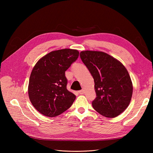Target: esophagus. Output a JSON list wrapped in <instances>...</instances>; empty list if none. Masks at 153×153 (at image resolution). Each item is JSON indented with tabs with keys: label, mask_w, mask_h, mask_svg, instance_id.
Instances as JSON below:
<instances>
[{
	"label": "esophagus",
	"mask_w": 153,
	"mask_h": 153,
	"mask_svg": "<svg viewBox=\"0 0 153 153\" xmlns=\"http://www.w3.org/2000/svg\"><path fill=\"white\" fill-rule=\"evenodd\" d=\"M78 92H79V94H84V90H80V91H78Z\"/></svg>",
	"instance_id": "obj_1"
}]
</instances>
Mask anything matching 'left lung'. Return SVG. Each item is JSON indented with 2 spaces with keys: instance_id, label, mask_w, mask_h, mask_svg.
Returning a JSON list of instances; mask_svg holds the SVG:
<instances>
[{
  "instance_id": "1",
  "label": "left lung",
  "mask_w": 153,
  "mask_h": 153,
  "mask_svg": "<svg viewBox=\"0 0 153 153\" xmlns=\"http://www.w3.org/2000/svg\"><path fill=\"white\" fill-rule=\"evenodd\" d=\"M82 62L94 78L96 98L94 109L106 117L113 118L128 106L133 94L131 78L123 64L103 52L82 51Z\"/></svg>"
}]
</instances>
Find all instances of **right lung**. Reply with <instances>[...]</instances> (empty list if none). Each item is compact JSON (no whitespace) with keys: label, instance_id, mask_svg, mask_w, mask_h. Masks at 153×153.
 Wrapping results in <instances>:
<instances>
[{"label":"right lung","instance_id":"add662e5","mask_svg":"<svg viewBox=\"0 0 153 153\" xmlns=\"http://www.w3.org/2000/svg\"><path fill=\"white\" fill-rule=\"evenodd\" d=\"M78 55L76 50H55L36 64L30 76L28 93L31 103L41 114L57 116L72 105L76 96L67 89L65 71Z\"/></svg>","mask_w":153,"mask_h":153}]
</instances>
